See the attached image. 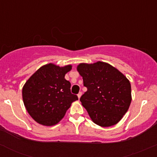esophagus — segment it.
<instances>
[{"label": "esophagus", "mask_w": 157, "mask_h": 157, "mask_svg": "<svg viewBox=\"0 0 157 157\" xmlns=\"http://www.w3.org/2000/svg\"><path fill=\"white\" fill-rule=\"evenodd\" d=\"M81 96H82V93H81V92H80V93H79L78 94H77V96H78V98H79V99H80V98L81 97Z\"/></svg>", "instance_id": "34e87169"}]
</instances>
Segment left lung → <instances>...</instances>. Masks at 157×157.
Masks as SVG:
<instances>
[{"label": "left lung", "instance_id": "1", "mask_svg": "<svg viewBox=\"0 0 157 157\" xmlns=\"http://www.w3.org/2000/svg\"><path fill=\"white\" fill-rule=\"evenodd\" d=\"M77 70L87 88L80 102L92 121L104 128L119 122L132 99L131 83L127 77L103 61L80 63Z\"/></svg>", "mask_w": 157, "mask_h": 157}]
</instances>
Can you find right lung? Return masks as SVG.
Returning <instances> with one entry per match:
<instances>
[{
    "mask_svg": "<svg viewBox=\"0 0 157 157\" xmlns=\"http://www.w3.org/2000/svg\"><path fill=\"white\" fill-rule=\"evenodd\" d=\"M72 65L60 67L52 63L39 68L26 82L22 90L26 111L37 123L45 126L58 124L71 103L78 100L71 93V83L64 76Z\"/></svg>",
    "mask_w": 157,
    "mask_h": 157,
    "instance_id": "right-lung-1",
    "label": "right lung"
}]
</instances>
